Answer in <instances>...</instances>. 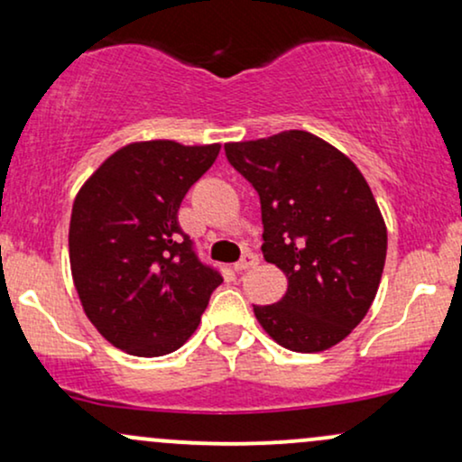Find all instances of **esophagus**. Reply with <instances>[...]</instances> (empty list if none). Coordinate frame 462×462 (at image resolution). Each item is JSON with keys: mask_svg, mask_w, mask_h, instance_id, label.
<instances>
[{"mask_svg": "<svg viewBox=\"0 0 462 462\" xmlns=\"http://www.w3.org/2000/svg\"><path fill=\"white\" fill-rule=\"evenodd\" d=\"M258 261H261V258H258L256 254H254V252H247V254H243V258H241V261H238V263L235 264V272H247V269L256 267Z\"/></svg>", "mask_w": 462, "mask_h": 462, "instance_id": "1", "label": "esophagus"}]
</instances>
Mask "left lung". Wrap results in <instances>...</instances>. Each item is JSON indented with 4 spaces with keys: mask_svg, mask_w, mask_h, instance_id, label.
I'll return each instance as SVG.
<instances>
[{
    "mask_svg": "<svg viewBox=\"0 0 462 462\" xmlns=\"http://www.w3.org/2000/svg\"><path fill=\"white\" fill-rule=\"evenodd\" d=\"M224 150L261 198L264 261L289 280L278 304L254 306L258 323L293 352L337 346L367 315L384 269L386 226L367 180L304 130Z\"/></svg>",
    "mask_w": 462,
    "mask_h": 462,
    "instance_id": "1",
    "label": "left lung"
}]
</instances>
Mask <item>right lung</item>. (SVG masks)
<instances>
[{"instance_id": "1", "label": "right lung", "mask_w": 462, "mask_h": 462, "mask_svg": "<svg viewBox=\"0 0 462 462\" xmlns=\"http://www.w3.org/2000/svg\"><path fill=\"white\" fill-rule=\"evenodd\" d=\"M219 150V143H130L73 201L69 261L82 309L106 341L132 356L182 347L224 282L178 224L184 195Z\"/></svg>"}]
</instances>
